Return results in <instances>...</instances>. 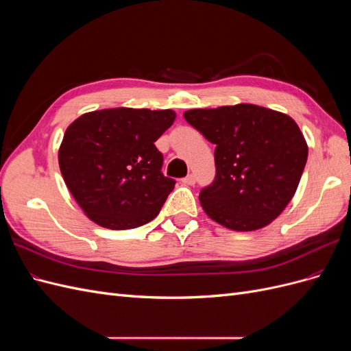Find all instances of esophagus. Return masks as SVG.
Segmentation results:
<instances>
[{
  "mask_svg": "<svg viewBox=\"0 0 351 351\" xmlns=\"http://www.w3.org/2000/svg\"><path fill=\"white\" fill-rule=\"evenodd\" d=\"M182 182L184 183V184H189V186H193L195 183H196V178H195V176L193 174H189L187 177H184Z\"/></svg>",
  "mask_w": 351,
  "mask_h": 351,
  "instance_id": "1",
  "label": "esophagus"
}]
</instances>
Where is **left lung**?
I'll return each mask as SVG.
<instances>
[{"label": "left lung", "instance_id": "obj_1", "mask_svg": "<svg viewBox=\"0 0 351 351\" xmlns=\"http://www.w3.org/2000/svg\"><path fill=\"white\" fill-rule=\"evenodd\" d=\"M183 115L215 145V180L199 195L206 215L234 231L271 224L290 204L307 161L299 125L287 114L253 104Z\"/></svg>", "mask_w": 351, "mask_h": 351}]
</instances>
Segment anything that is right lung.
<instances>
[{
  "instance_id": "add662e5",
  "label": "right lung",
  "mask_w": 351,
  "mask_h": 351,
  "mask_svg": "<svg viewBox=\"0 0 351 351\" xmlns=\"http://www.w3.org/2000/svg\"><path fill=\"white\" fill-rule=\"evenodd\" d=\"M173 110L108 108L74 120L58 151L62 178L84 214L110 230L152 221L176 182L161 173L155 142L173 125Z\"/></svg>"
}]
</instances>
